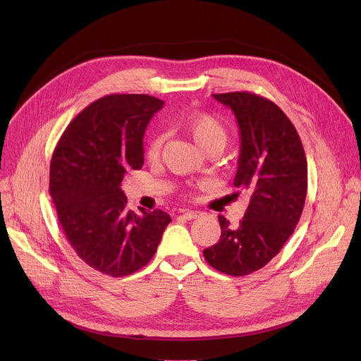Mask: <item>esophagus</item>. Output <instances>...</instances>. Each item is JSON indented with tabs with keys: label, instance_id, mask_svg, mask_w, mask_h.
I'll list each match as a JSON object with an SVG mask.
<instances>
[{
	"label": "esophagus",
	"instance_id": "esophagus-1",
	"mask_svg": "<svg viewBox=\"0 0 361 361\" xmlns=\"http://www.w3.org/2000/svg\"><path fill=\"white\" fill-rule=\"evenodd\" d=\"M183 216L185 219H196V218L200 216V212H197V211H183Z\"/></svg>",
	"mask_w": 361,
	"mask_h": 361
}]
</instances>
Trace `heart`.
I'll list each match as a JSON object with an SVG mask.
<instances>
[{
    "mask_svg": "<svg viewBox=\"0 0 361 361\" xmlns=\"http://www.w3.org/2000/svg\"><path fill=\"white\" fill-rule=\"evenodd\" d=\"M180 128L204 152L214 146L224 149L226 140H228V131H226L224 123L207 112H195L192 116L185 117L180 123ZM161 136L152 139L146 146V158L152 162L157 161L161 154Z\"/></svg>",
    "mask_w": 361,
    "mask_h": 361,
    "instance_id": "b5f03b06",
    "label": "heart"
}]
</instances>
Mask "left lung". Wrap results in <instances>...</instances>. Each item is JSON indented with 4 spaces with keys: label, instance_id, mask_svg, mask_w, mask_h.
<instances>
[{
    "label": "left lung",
    "instance_id": "obj_1",
    "mask_svg": "<svg viewBox=\"0 0 361 361\" xmlns=\"http://www.w3.org/2000/svg\"><path fill=\"white\" fill-rule=\"evenodd\" d=\"M214 98L237 118L241 150L234 185L250 203L237 228L218 216L219 241L203 256L214 269L244 276L271 262L294 233L307 195V161L294 124L276 104L252 92Z\"/></svg>",
    "mask_w": 361,
    "mask_h": 361
}]
</instances>
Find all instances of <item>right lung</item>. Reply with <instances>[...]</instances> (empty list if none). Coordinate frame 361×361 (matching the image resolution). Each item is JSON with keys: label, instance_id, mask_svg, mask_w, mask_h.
<instances>
[{"label": "right lung", "instance_id": "right-lung-1", "mask_svg": "<svg viewBox=\"0 0 361 361\" xmlns=\"http://www.w3.org/2000/svg\"><path fill=\"white\" fill-rule=\"evenodd\" d=\"M164 102L112 93L92 102L64 130L49 165V195L73 250L94 271L127 276L157 253L171 216L128 211L123 178L143 166V135Z\"/></svg>", "mask_w": 361, "mask_h": 361}]
</instances>
